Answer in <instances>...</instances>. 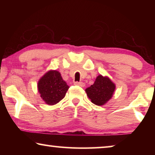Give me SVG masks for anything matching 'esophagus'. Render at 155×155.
Segmentation results:
<instances>
[{
    "instance_id": "esophagus-1",
    "label": "esophagus",
    "mask_w": 155,
    "mask_h": 155,
    "mask_svg": "<svg viewBox=\"0 0 155 155\" xmlns=\"http://www.w3.org/2000/svg\"><path fill=\"white\" fill-rule=\"evenodd\" d=\"M74 84H75V85H78V86H80V87H84V83L82 82H74Z\"/></svg>"
}]
</instances>
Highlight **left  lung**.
Segmentation results:
<instances>
[{"mask_svg": "<svg viewBox=\"0 0 155 155\" xmlns=\"http://www.w3.org/2000/svg\"><path fill=\"white\" fill-rule=\"evenodd\" d=\"M115 84L107 77L99 75L94 83L85 91L91 101L97 106L104 105L111 98L115 90Z\"/></svg>", "mask_w": 155, "mask_h": 155, "instance_id": "1", "label": "left lung"}]
</instances>
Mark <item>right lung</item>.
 <instances>
[{"label":"right lung","instance_id":"1","mask_svg":"<svg viewBox=\"0 0 155 155\" xmlns=\"http://www.w3.org/2000/svg\"><path fill=\"white\" fill-rule=\"evenodd\" d=\"M69 87L56 71L46 73L38 82V90L44 101L49 105L56 104L64 98Z\"/></svg>","mask_w":155,"mask_h":155}]
</instances>
